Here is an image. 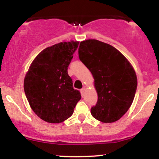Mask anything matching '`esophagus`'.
<instances>
[{
  "instance_id": "esophagus-1",
  "label": "esophagus",
  "mask_w": 159,
  "mask_h": 159,
  "mask_svg": "<svg viewBox=\"0 0 159 159\" xmlns=\"http://www.w3.org/2000/svg\"><path fill=\"white\" fill-rule=\"evenodd\" d=\"M85 93H86V89L84 87V88H82L81 90V96H84L85 95Z\"/></svg>"
}]
</instances>
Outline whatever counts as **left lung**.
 <instances>
[{"label": "left lung", "instance_id": "8db88e82", "mask_svg": "<svg viewBox=\"0 0 159 159\" xmlns=\"http://www.w3.org/2000/svg\"><path fill=\"white\" fill-rule=\"evenodd\" d=\"M78 55L93 75L98 95L92 116L105 123L119 120L132 105L137 90L132 65L117 49L97 39L81 42Z\"/></svg>", "mask_w": 159, "mask_h": 159}]
</instances>
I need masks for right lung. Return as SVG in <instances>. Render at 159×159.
<instances>
[{
    "instance_id": "right-lung-1",
    "label": "right lung",
    "mask_w": 159,
    "mask_h": 159,
    "mask_svg": "<svg viewBox=\"0 0 159 159\" xmlns=\"http://www.w3.org/2000/svg\"><path fill=\"white\" fill-rule=\"evenodd\" d=\"M79 42H62L36 57L24 80V90L34 112L49 123H60L73 114L81 96L74 90L68 66Z\"/></svg>"
}]
</instances>
